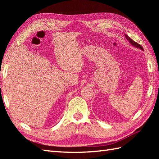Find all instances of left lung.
I'll list each match as a JSON object with an SVG mask.
<instances>
[{
  "label": "left lung",
  "mask_w": 159,
  "mask_h": 159,
  "mask_svg": "<svg viewBox=\"0 0 159 159\" xmlns=\"http://www.w3.org/2000/svg\"><path fill=\"white\" fill-rule=\"evenodd\" d=\"M124 35H125V37H126V38L127 39V40H128V41H129V42L131 43L132 45L134 46H135V47H137V48H140V49H141V50H143V47L141 46L140 44H139V43H137L136 42L133 41V40L131 38H130L129 37H128L126 34H124Z\"/></svg>",
  "instance_id": "left-lung-1"
}]
</instances>
